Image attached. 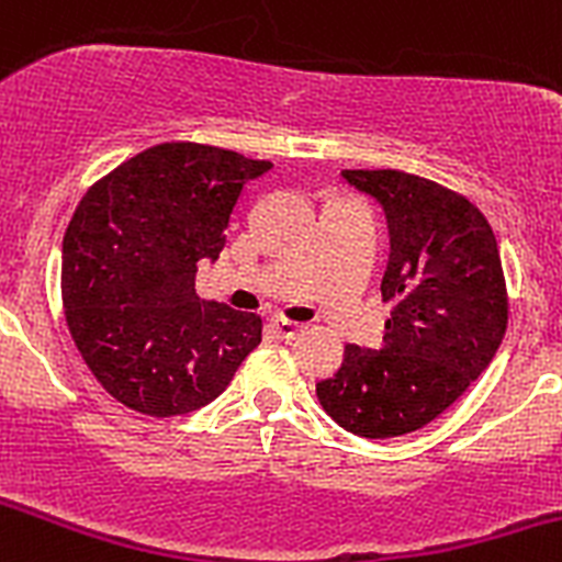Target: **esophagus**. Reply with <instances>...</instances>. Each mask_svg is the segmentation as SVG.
<instances>
[{
	"label": "esophagus",
	"instance_id": "obj_1",
	"mask_svg": "<svg viewBox=\"0 0 562 562\" xmlns=\"http://www.w3.org/2000/svg\"><path fill=\"white\" fill-rule=\"evenodd\" d=\"M271 326H274L277 337H282V340H293V337H299L304 331L302 324H296V321H288V318H274L271 321Z\"/></svg>",
	"mask_w": 562,
	"mask_h": 562
}]
</instances>
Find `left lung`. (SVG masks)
<instances>
[{"label":"left lung","mask_w":562,"mask_h":562,"mask_svg":"<svg viewBox=\"0 0 562 562\" xmlns=\"http://www.w3.org/2000/svg\"><path fill=\"white\" fill-rule=\"evenodd\" d=\"M384 209L392 302L384 346H346L315 392L337 426L364 439L403 437L453 406L488 368L508 326L503 260L467 198L401 170H342Z\"/></svg>","instance_id":"left-lung-1"}]
</instances>
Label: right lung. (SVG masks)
Here are the masks:
<instances>
[{
	"label": "right lung",
	"instance_id": "obj_1",
	"mask_svg": "<svg viewBox=\"0 0 562 562\" xmlns=\"http://www.w3.org/2000/svg\"><path fill=\"white\" fill-rule=\"evenodd\" d=\"M271 170L233 150L165 143L81 198L63 241V304L103 390L148 417H176L225 392L263 335L255 313L203 302L241 189Z\"/></svg>",
	"mask_w": 562,
	"mask_h": 562
}]
</instances>
